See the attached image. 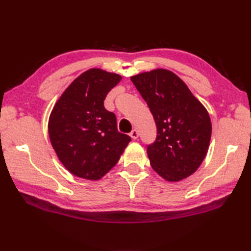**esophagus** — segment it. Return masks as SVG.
Listing matches in <instances>:
<instances>
[{"mask_svg":"<svg viewBox=\"0 0 251 251\" xmlns=\"http://www.w3.org/2000/svg\"><path fill=\"white\" fill-rule=\"evenodd\" d=\"M130 136H131V138L132 139H134V140H136L138 138V136H139V134H138V132H137V130H133L131 133H130Z\"/></svg>","mask_w":251,"mask_h":251,"instance_id":"34e87169","label":"esophagus"}]
</instances>
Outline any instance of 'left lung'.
Returning <instances> with one entry per match:
<instances>
[{"label":"left lung","instance_id":"obj_1","mask_svg":"<svg viewBox=\"0 0 251 251\" xmlns=\"http://www.w3.org/2000/svg\"><path fill=\"white\" fill-rule=\"evenodd\" d=\"M147 101L157 137L147 153L153 170L170 182L193 175L207 154L211 121L186 83L170 70L154 69L131 77Z\"/></svg>","mask_w":251,"mask_h":251}]
</instances>
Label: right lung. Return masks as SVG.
Instances as JSON below:
<instances>
[{"label": "right lung", "mask_w": 251, "mask_h": 251, "mask_svg": "<svg viewBox=\"0 0 251 251\" xmlns=\"http://www.w3.org/2000/svg\"><path fill=\"white\" fill-rule=\"evenodd\" d=\"M121 80L98 68L75 78L53 107L49 138L65 168L76 177L100 180L118 162L131 137L117 131L115 114L103 100Z\"/></svg>", "instance_id": "obj_1"}]
</instances>
